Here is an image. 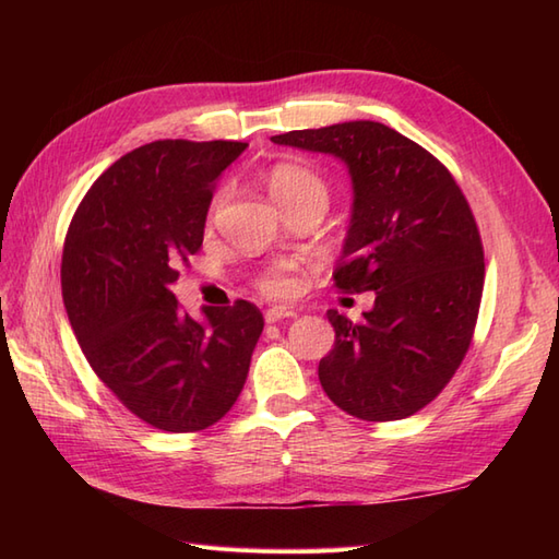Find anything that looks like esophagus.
Instances as JSON below:
<instances>
[{"label":"esophagus","instance_id":"esophagus-1","mask_svg":"<svg viewBox=\"0 0 559 559\" xmlns=\"http://www.w3.org/2000/svg\"><path fill=\"white\" fill-rule=\"evenodd\" d=\"M293 317H298V310H293V307H281V305L269 307L264 312L266 324H276V322H283V319H293Z\"/></svg>","mask_w":559,"mask_h":559}]
</instances>
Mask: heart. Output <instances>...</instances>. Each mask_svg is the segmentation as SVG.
<instances>
[{"label": "heart", "mask_w": 559, "mask_h": 559, "mask_svg": "<svg viewBox=\"0 0 559 559\" xmlns=\"http://www.w3.org/2000/svg\"><path fill=\"white\" fill-rule=\"evenodd\" d=\"M269 192L281 206L293 204L302 199H324L329 201V187L324 177L305 168V165L281 163L269 175ZM225 201V192H218L211 201V216L216 213ZM302 286L300 271L290 264H273L259 276V290L271 295V298H288Z\"/></svg>", "instance_id": "b5f03b06"}]
</instances>
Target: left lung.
Segmentation results:
<instances>
[{
	"label": "left lung",
	"mask_w": 559,
	"mask_h": 559,
	"mask_svg": "<svg viewBox=\"0 0 559 559\" xmlns=\"http://www.w3.org/2000/svg\"><path fill=\"white\" fill-rule=\"evenodd\" d=\"M331 153L355 189L341 293L374 290L360 322L329 310L334 348L319 362L326 396L355 418L401 420L442 394L476 331L485 254L454 175L386 124L360 120L271 136Z\"/></svg>",
	"instance_id": "8db88e82"
}]
</instances>
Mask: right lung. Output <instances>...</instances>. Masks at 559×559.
<instances>
[{
  "mask_svg": "<svg viewBox=\"0 0 559 559\" xmlns=\"http://www.w3.org/2000/svg\"><path fill=\"white\" fill-rule=\"evenodd\" d=\"M242 141L163 139L127 153L81 199L62 298L93 372L163 432H199L240 396L264 317L252 302L189 317L170 290L204 242L213 182Z\"/></svg>",
  "mask_w": 559,
  "mask_h": 559,
  "instance_id": "1",
  "label": "right lung"
}]
</instances>
